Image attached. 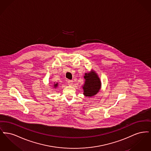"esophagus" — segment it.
<instances>
[{
  "label": "esophagus",
  "instance_id": "obj_1",
  "mask_svg": "<svg viewBox=\"0 0 151 151\" xmlns=\"http://www.w3.org/2000/svg\"><path fill=\"white\" fill-rule=\"evenodd\" d=\"M68 84L69 86H72L73 84V81L72 80H68Z\"/></svg>",
  "mask_w": 151,
  "mask_h": 151
}]
</instances>
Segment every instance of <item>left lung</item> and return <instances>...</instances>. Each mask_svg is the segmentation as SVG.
Listing matches in <instances>:
<instances>
[{
	"instance_id": "obj_1",
	"label": "left lung",
	"mask_w": 151,
	"mask_h": 151,
	"mask_svg": "<svg viewBox=\"0 0 151 151\" xmlns=\"http://www.w3.org/2000/svg\"><path fill=\"white\" fill-rule=\"evenodd\" d=\"M86 79L85 84L83 86L84 94L87 97H91L99 92L101 88L100 80L97 74L92 71L86 73L84 76Z\"/></svg>"
}]
</instances>
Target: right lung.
<instances>
[{
  "mask_svg": "<svg viewBox=\"0 0 151 151\" xmlns=\"http://www.w3.org/2000/svg\"><path fill=\"white\" fill-rule=\"evenodd\" d=\"M58 86V84L57 83V84H55V85H54V87H55V88H56V87H57V86Z\"/></svg>",
  "mask_w": 151,
  "mask_h": 151,
  "instance_id": "1",
  "label": "right lung"
}]
</instances>
